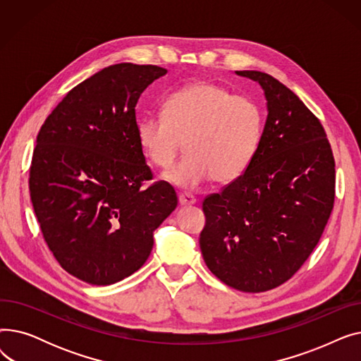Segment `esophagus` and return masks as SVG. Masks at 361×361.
Instances as JSON below:
<instances>
[{
  "label": "esophagus",
  "instance_id": "34e87169",
  "mask_svg": "<svg viewBox=\"0 0 361 361\" xmlns=\"http://www.w3.org/2000/svg\"><path fill=\"white\" fill-rule=\"evenodd\" d=\"M178 202L181 206H190V204H195L196 203V197L192 196V195H180L178 196Z\"/></svg>",
  "mask_w": 361,
  "mask_h": 361
}]
</instances>
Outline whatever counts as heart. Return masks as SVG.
Listing matches in <instances>:
<instances>
[{"instance_id":"obj_1","label":"heart","mask_w":361,"mask_h":361,"mask_svg":"<svg viewBox=\"0 0 361 361\" xmlns=\"http://www.w3.org/2000/svg\"><path fill=\"white\" fill-rule=\"evenodd\" d=\"M262 131L263 114L256 101L200 80L171 93L164 116L143 117L137 142L158 168L173 164L185 143L188 157L171 166L164 180L195 190L212 178L218 184L240 178L256 155Z\"/></svg>"}]
</instances>
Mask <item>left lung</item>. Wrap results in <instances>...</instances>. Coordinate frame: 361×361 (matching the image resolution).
Listing matches in <instances>:
<instances>
[{"label":"left lung","instance_id":"1","mask_svg":"<svg viewBox=\"0 0 361 361\" xmlns=\"http://www.w3.org/2000/svg\"><path fill=\"white\" fill-rule=\"evenodd\" d=\"M257 82L268 117L244 174L203 200L200 250L224 283L263 293L288 281L307 260L331 216L335 161L326 133L297 94L272 75Z\"/></svg>","mask_w":361,"mask_h":361}]
</instances>
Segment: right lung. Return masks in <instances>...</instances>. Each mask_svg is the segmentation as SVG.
<instances>
[{
	"instance_id": "right-lung-1",
	"label": "right lung",
	"mask_w": 361,
	"mask_h": 361,
	"mask_svg": "<svg viewBox=\"0 0 361 361\" xmlns=\"http://www.w3.org/2000/svg\"><path fill=\"white\" fill-rule=\"evenodd\" d=\"M166 74L157 66H109L71 89L36 137L29 190L54 257L70 275L111 286L143 267L154 231L177 207L152 180L137 142L136 104Z\"/></svg>"
}]
</instances>
